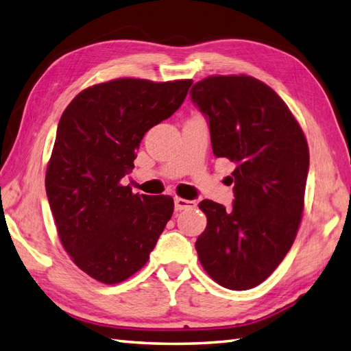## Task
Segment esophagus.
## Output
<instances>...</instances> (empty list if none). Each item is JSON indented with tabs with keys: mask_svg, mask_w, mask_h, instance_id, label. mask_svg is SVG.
<instances>
[{
	"mask_svg": "<svg viewBox=\"0 0 351 351\" xmlns=\"http://www.w3.org/2000/svg\"><path fill=\"white\" fill-rule=\"evenodd\" d=\"M175 208L178 211L182 210H193L196 208L195 200H189V199H182V197H175Z\"/></svg>",
	"mask_w": 351,
	"mask_h": 351,
	"instance_id": "obj_1",
	"label": "esophagus"
}]
</instances>
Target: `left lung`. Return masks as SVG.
Returning <instances> with one entry per match:
<instances>
[{
	"instance_id": "8db88e82",
	"label": "left lung",
	"mask_w": 351,
	"mask_h": 351,
	"mask_svg": "<svg viewBox=\"0 0 351 351\" xmlns=\"http://www.w3.org/2000/svg\"><path fill=\"white\" fill-rule=\"evenodd\" d=\"M208 117L217 158L235 162L232 210L202 200L206 229L196 250L228 289L259 285L282 263L299 230L309 169L302 126L271 87L249 75H213L191 87Z\"/></svg>"
}]
</instances>
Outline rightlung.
<instances>
[{
    "instance_id": "1",
    "label": "right lung",
    "mask_w": 351,
    "mask_h": 351,
    "mask_svg": "<svg viewBox=\"0 0 351 351\" xmlns=\"http://www.w3.org/2000/svg\"><path fill=\"white\" fill-rule=\"evenodd\" d=\"M191 84L117 78L84 88L63 111L45 187L64 250L90 278H131L173 214L170 196L134 195L121 181L145 134L181 107Z\"/></svg>"
}]
</instances>
